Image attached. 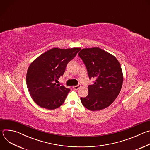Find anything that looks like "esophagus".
Returning <instances> with one entry per match:
<instances>
[{
  "instance_id": "34e87169",
  "label": "esophagus",
  "mask_w": 150,
  "mask_h": 150,
  "mask_svg": "<svg viewBox=\"0 0 150 150\" xmlns=\"http://www.w3.org/2000/svg\"><path fill=\"white\" fill-rule=\"evenodd\" d=\"M81 87V84H78V85H75V86H74L73 88H74L75 90H78Z\"/></svg>"
}]
</instances>
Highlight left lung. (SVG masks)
<instances>
[{
  "instance_id": "left-lung-1",
  "label": "left lung",
  "mask_w": 150,
  "mask_h": 150,
  "mask_svg": "<svg viewBox=\"0 0 150 150\" xmlns=\"http://www.w3.org/2000/svg\"><path fill=\"white\" fill-rule=\"evenodd\" d=\"M79 57L83 62L91 79H96L88 85V95L81 97L87 109L97 111L109 106L118 96L123 76L120 63L112 54L98 47L83 49Z\"/></svg>"
}]
</instances>
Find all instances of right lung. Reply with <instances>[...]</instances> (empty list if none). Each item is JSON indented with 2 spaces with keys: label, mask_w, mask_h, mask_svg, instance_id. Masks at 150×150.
<instances>
[{
  "label": "right lung",
  "mask_w": 150,
  "mask_h": 150,
  "mask_svg": "<svg viewBox=\"0 0 150 150\" xmlns=\"http://www.w3.org/2000/svg\"><path fill=\"white\" fill-rule=\"evenodd\" d=\"M80 49L53 48L30 64L26 78L27 88L34 101L41 108L53 110L65 101L70 89L56 83Z\"/></svg>",
  "instance_id": "obj_1"
}]
</instances>
